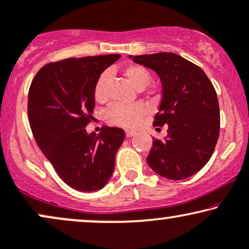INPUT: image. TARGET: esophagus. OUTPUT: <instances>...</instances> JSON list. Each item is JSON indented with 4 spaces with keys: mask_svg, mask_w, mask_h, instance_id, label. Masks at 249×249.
<instances>
[{
    "mask_svg": "<svg viewBox=\"0 0 249 249\" xmlns=\"http://www.w3.org/2000/svg\"><path fill=\"white\" fill-rule=\"evenodd\" d=\"M125 135H126V138H132L135 135V132L131 131V130H126L125 131Z\"/></svg>",
    "mask_w": 249,
    "mask_h": 249,
    "instance_id": "34e87169",
    "label": "esophagus"
}]
</instances>
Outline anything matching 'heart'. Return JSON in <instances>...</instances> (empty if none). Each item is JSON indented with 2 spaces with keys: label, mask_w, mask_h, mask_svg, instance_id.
I'll return each instance as SVG.
<instances>
[{
  "label": "heart",
  "mask_w": 249,
  "mask_h": 249,
  "mask_svg": "<svg viewBox=\"0 0 249 249\" xmlns=\"http://www.w3.org/2000/svg\"><path fill=\"white\" fill-rule=\"evenodd\" d=\"M126 80L135 89L142 90L150 83V72L147 68L139 64H130L123 70ZM107 74H101L94 88V97L96 101H103L106 97ZM144 115V109L140 105L121 106L111 105L106 111V121L119 126L133 127L138 125Z\"/></svg>",
  "instance_id": "1"
}]
</instances>
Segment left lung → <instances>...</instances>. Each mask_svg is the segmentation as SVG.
I'll return each mask as SVG.
<instances>
[{
	"label": "left lung",
	"instance_id": "1",
	"mask_svg": "<svg viewBox=\"0 0 249 249\" xmlns=\"http://www.w3.org/2000/svg\"><path fill=\"white\" fill-rule=\"evenodd\" d=\"M128 57L155 71L162 84L154 126L168 125V135L153 139L148 165L172 180L191 177L207 164L218 140L219 106L212 81L202 69L174 53Z\"/></svg>",
	"mask_w": 249,
	"mask_h": 249
}]
</instances>
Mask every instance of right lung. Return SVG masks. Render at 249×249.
<instances>
[{
	"mask_svg": "<svg viewBox=\"0 0 249 249\" xmlns=\"http://www.w3.org/2000/svg\"><path fill=\"white\" fill-rule=\"evenodd\" d=\"M121 55L88 56L49 63L41 68L28 90V121L41 152L65 184L95 192L109 181L115 156L124 141L119 127L87 133L95 107L100 75Z\"/></svg>",
	"mask_w": 249,
	"mask_h": 249,
	"instance_id": "right-lung-1",
	"label": "right lung"
}]
</instances>
